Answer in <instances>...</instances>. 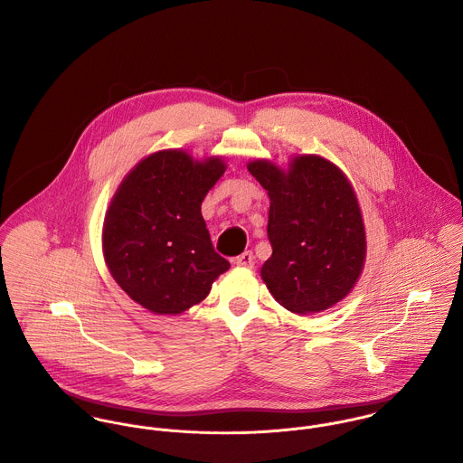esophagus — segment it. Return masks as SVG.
Returning a JSON list of instances; mask_svg holds the SVG:
<instances>
[{"instance_id":"esophagus-1","label":"esophagus","mask_w":463,"mask_h":463,"mask_svg":"<svg viewBox=\"0 0 463 463\" xmlns=\"http://www.w3.org/2000/svg\"><path fill=\"white\" fill-rule=\"evenodd\" d=\"M234 263H236L238 267L254 269V263H256V260H254V254H252L250 250H245L243 254H240V256L234 260Z\"/></svg>"}]
</instances>
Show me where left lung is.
<instances>
[{
	"mask_svg": "<svg viewBox=\"0 0 463 463\" xmlns=\"http://www.w3.org/2000/svg\"><path fill=\"white\" fill-rule=\"evenodd\" d=\"M270 198L272 256L261 279L287 310L308 316L343 301L366 261V229L348 176L328 158L296 155L283 169L267 158L247 164Z\"/></svg>",
	"mask_w": 463,
	"mask_h": 463,
	"instance_id": "8db88e82",
	"label": "left lung"
}]
</instances>
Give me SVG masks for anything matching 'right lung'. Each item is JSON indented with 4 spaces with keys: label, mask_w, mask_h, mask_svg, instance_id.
I'll return each instance as SVG.
<instances>
[{
    "label": "right lung",
    "mask_w": 463,
    "mask_h": 463,
    "mask_svg": "<svg viewBox=\"0 0 463 463\" xmlns=\"http://www.w3.org/2000/svg\"><path fill=\"white\" fill-rule=\"evenodd\" d=\"M225 169L222 156L162 149L117 187L102 223V254L111 278L142 308L178 316L231 269L214 252L202 216V202Z\"/></svg>",
    "instance_id": "obj_1"
}]
</instances>
